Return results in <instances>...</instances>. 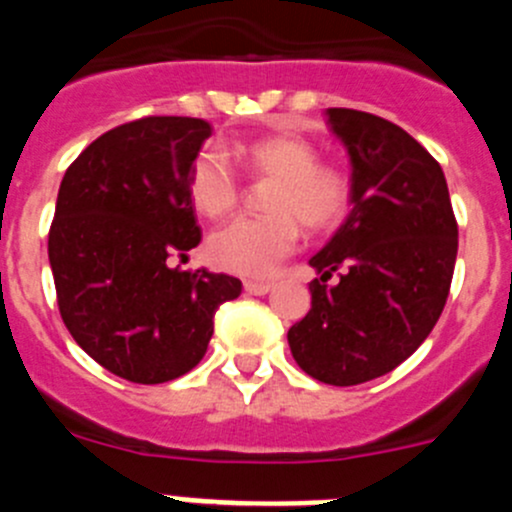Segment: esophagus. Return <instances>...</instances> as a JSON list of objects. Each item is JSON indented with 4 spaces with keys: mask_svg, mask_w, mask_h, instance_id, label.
Returning <instances> with one entry per match:
<instances>
[{
    "mask_svg": "<svg viewBox=\"0 0 512 512\" xmlns=\"http://www.w3.org/2000/svg\"><path fill=\"white\" fill-rule=\"evenodd\" d=\"M246 287L248 295H266V292H271V284L269 282H246L243 284Z\"/></svg>",
    "mask_w": 512,
    "mask_h": 512,
    "instance_id": "obj_1",
    "label": "esophagus"
}]
</instances>
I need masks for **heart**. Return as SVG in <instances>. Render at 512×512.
Here are the masks:
<instances>
[{
    "mask_svg": "<svg viewBox=\"0 0 512 512\" xmlns=\"http://www.w3.org/2000/svg\"><path fill=\"white\" fill-rule=\"evenodd\" d=\"M256 179L271 182L264 217H238L207 243L210 261L238 277L264 279L295 251L300 225L310 233L336 228L348 212L351 182L336 166L318 164L312 143L297 135H269L238 151ZM189 197L205 217H225L241 197V182L220 153H200L189 169Z\"/></svg>",
    "mask_w": 512,
    "mask_h": 512,
    "instance_id": "b5f03b06",
    "label": "heart"
}]
</instances>
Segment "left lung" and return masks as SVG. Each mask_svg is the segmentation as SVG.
<instances>
[{"mask_svg": "<svg viewBox=\"0 0 512 512\" xmlns=\"http://www.w3.org/2000/svg\"><path fill=\"white\" fill-rule=\"evenodd\" d=\"M351 158V212L310 259L312 307L287 341L302 372L336 387L392 372L428 338L454 277L459 228L436 158L400 125L330 107ZM336 273L339 282L327 284Z\"/></svg>", "mask_w": 512, "mask_h": 512, "instance_id": "8db88e82", "label": "left lung"}]
</instances>
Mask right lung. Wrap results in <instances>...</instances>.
<instances>
[{"mask_svg": "<svg viewBox=\"0 0 512 512\" xmlns=\"http://www.w3.org/2000/svg\"><path fill=\"white\" fill-rule=\"evenodd\" d=\"M212 135L200 117L107 130L63 174L48 233L61 318L107 372L161 384L192 372L241 279L171 266L202 241L189 169Z\"/></svg>", "mask_w": 512, "mask_h": 512, "instance_id": "add662e5", "label": "right lung"}]
</instances>
